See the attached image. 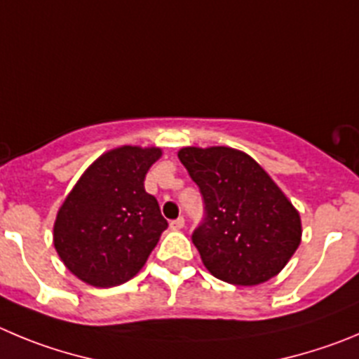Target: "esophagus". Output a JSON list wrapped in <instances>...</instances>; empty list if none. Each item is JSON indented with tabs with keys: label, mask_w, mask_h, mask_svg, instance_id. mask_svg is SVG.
I'll list each match as a JSON object with an SVG mask.
<instances>
[{
	"label": "esophagus",
	"mask_w": 359,
	"mask_h": 359,
	"mask_svg": "<svg viewBox=\"0 0 359 359\" xmlns=\"http://www.w3.org/2000/svg\"><path fill=\"white\" fill-rule=\"evenodd\" d=\"M184 225H186L184 217H177V219H173L172 223H170V229H172V230H182Z\"/></svg>",
	"instance_id": "obj_1"
}]
</instances>
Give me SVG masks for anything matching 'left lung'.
I'll list each match as a JSON object with an SVG mask.
<instances>
[{
    "instance_id": "1",
    "label": "left lung",
    "mask_w": 359,
    "mask_h": 359,
    "mask_svg": "<svg viewBox=\"0 0 359 359\" xmlns=\"http://www.w3.org/2000/svg\"><path fill=\"white\" fill-rule=\"evenodd\" d=\"M177 156L205 202L193 243L207 271L236 287L276 276L303 230L299 212L269 173L232 147H184Z\"/></svg>"
}]
</instances>
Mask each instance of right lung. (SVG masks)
<instances>
[{
    "label": "right lung",
    "instance_id": "right-lung-1",
    "mask_svg": "<svg viewBox=\"0 0 359 359\" xmlns=\"http://www.w3.org/2000/svg\"><path fill=\"white\" fill-rule=\"evenodd\" d=\"M159 147L122 145L83 172L56 214L53 244L67 269L99 289L122 285L142 271L168 229L145 175Z\"/></svg>",
    "mask_w": 359,
    "mask_h": 359
}]
</instances>
